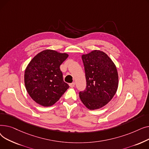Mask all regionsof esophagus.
<instances>
[{
	"label": "esophagus",
	"mask_w": 149,
	"mask_h": 149,
	"mask_svg": "<svg viewBox=\"0 0 149 149\" xmlns=\"http://www.w3.org/2000/svg\"><path fill=\"white\" fill-rule=\"evenodd\" d=\"M69 86H70V87H71V88H74V87L75 86V83H70V84H69Z\"/></svg>",
	"instance_id": "obj_1"
}]
</instances>
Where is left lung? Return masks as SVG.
I'll list each match as a JSON object with an SVG mask.
<instances>
[{"label": "left lung", "mask_w": 149, "mask_h": 149, "mask_svg": "<svg viewBox=\"0 0 149 149\" xmlns=\"http://www.w3.org/2000/svg\"><path fill=\"white\" fill-rule=\"evenodd\" d=\"M86 79V88L79 93L83 104L89 110H95L106 105L116 92L118 74L116 67L107 55L93 50L82 55Z\"/></svg>", "instance_id": "obj_1"}]
</instances>
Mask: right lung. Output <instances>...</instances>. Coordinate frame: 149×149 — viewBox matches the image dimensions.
I'll list each match as a JSON object with an SVG mask.
<instances>
[{"mask_svg": "<svg viewBox=\"0 0 149 149\" xmlns=\"http://www.w3.org/2000/svg\"><path fill=\"white\" fill-rule=\"evenodd\" d=\"M68 56L66 53L46 49L30 61L25 71L24 81L28 94L36 103L51 106L69 88L60 69Z\"/></svg>", "mask_w": 149, "mask_h": 149, "instance_id": "1", "label": "right lung"}]
</instances>
